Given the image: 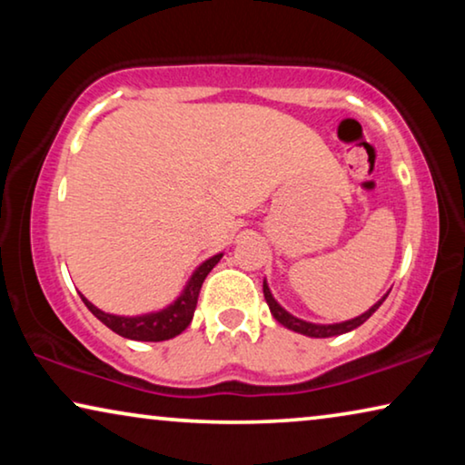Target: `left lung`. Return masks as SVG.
Listing matches in <instances>:
<instances>
[{
  "instance_id": "1",
  "label": "left lung",
  "mask_w": 465,
  "mask_h": 465,
  "mask_svg": "<svg viewBox=\"0 0 465 465\" xmlns=\"http://www.w3.org/2000/svg\"><path fill=\"white\" fill-rule=\"evenodd\" d=\"M262 292H264V298H266V304H269L271 309V315L275 317V320L282 323L283 328L292 330V332H298V334H304V336H311V339H328V336H339V334H345V332H351L358 326H361L368 317H371L374 311H377L383 301L387 298V294H383L379 298L377 302L372 304L371 309L366 311V313H361L358 317H353V320H347V322H339V323H313V322H307V320H301V317L292 315L290 311H285L282 304L275 301V296L271 294V288L269 283H266V279L262 282Z\"/></svg>"
}]
</instances>
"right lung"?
I'll use <instances>...</instances> for the list:
<instances>
[{
  "mask_svg": "<svg viewBox=\"0 0 465 465\" xmlns=\"http://www.w3.org/2000/svg\"><path fill=\"white\" fill-rule=\"evenodd\" d=\"M222 256H224V253H215V256L207 258L205 262H201L194 269L193 275L188 277V282L180 292V296H177L173 302H169L167 307L150 311V313L114 315V313H105V311H101L99 307H94L84 294H80V298L88 307V311H91L101 323H105L107 328L114 330V332L120 336H124V339L145 341V342L169 341L173 339V336L182 334L183 330L190 326V322H193L194 317L196 301H199L201 285L205 282L209 272H212L213 266L220 262Z\"/></svg>",
  "mask_w": 465,
  "mask_h": 465,
  "instance_id": "1",
  "label": "right lung"
}]
</instances>
